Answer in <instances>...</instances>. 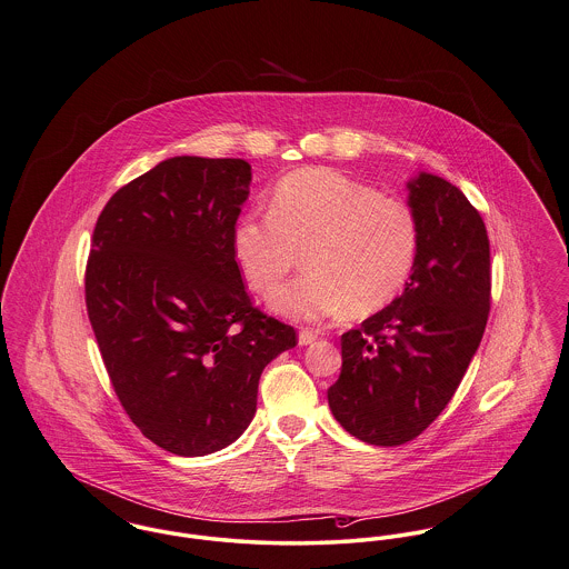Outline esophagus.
Masks as SVG:
<instances>
[{"label": "esophagus", "mask_w": 569, "mask_h": 569, "mask_svg": "<svg viewBox=\"0 0 569 569\" xmlns=\"http://www.w3.org/2000/svg\"><path fill=\"white\" fill-rule=\"evenodd\" d=\"M316 339H318V333H313L309 329H302L301 333H299V343L301 346H311Z\"/></svg>", "instance_id": "1"}]
</instances>
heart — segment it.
Listing matches in <instances>:
<instances>
[{"mask_svg": "<svg viewBox=\"0 0 569 569\" xmlns=\"http://www.w3.org/2000/svg\"><path fill=\"white\" fill-rule=\"evenodd\" d=\"M412 206L333 169H302L272 191L270 212L244 214L236 260L253 290L274 292L305 251L307 274L272 297V309L302 322L350 311L368 316L393 301L419 258Z\"/></svg>", "mask_w": 569, "mask_h": 569, "instance_id": "1", "label": "heart"}]
</instances>
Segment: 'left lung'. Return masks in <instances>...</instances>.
Segmentation results:
<instances>
[{
  "label": "left lung",
  "instance_id": "obj_1",
  "mask_svg": "<svg viewBox=\"0 0 569 569\" xmlns=\"http://www.w3.org/2000/svg\"><path fill=\"white\" fill-rule=\"evenodd\" d=\"M419 258L396 301L341 335L329 406L359 440L396 447L421 435L460 387L486 331L492 270L479 210L451 182H408Z\"/></svg>",
  "mask_w": 569,
  "mask_h": 569
}]
</instances>
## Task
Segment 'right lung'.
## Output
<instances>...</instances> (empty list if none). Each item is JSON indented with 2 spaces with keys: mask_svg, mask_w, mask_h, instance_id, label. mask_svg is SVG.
Segmentation results:
<instances>
[{
  "mask_svg": "<svg viewBox=\"0 0 569 569\" xmlns=\"http://www.w3.org/2000/svg\"><path fill=\"white\" fill-rule=\"evenodd\" d=\"M242 159L173 157L104 203L86 307L113 391L169 453H214L247 430L268 363L299 343L260 311L236 262Z\"/></svg>",
  "mask_w": 569,
  "mask_h": 569,
  "instance_id": "obj_1",
  "label": "right lung"
}]
</instances>
